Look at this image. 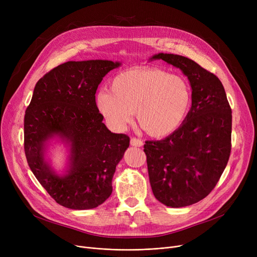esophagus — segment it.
Listing matches in <instances>:
<instances>
[{
	"instance_id": "34e87169",
	"label": "esophagus",
	"mask_w": 257,
	"mask_h": 257,
	"mask_svg": "<svg viewBox=\"0 0 257 257\" xmlns=\"http://www.w3.org/2000/svg\"><path fill=\"white\" fill-rule=\"evenodd\" d=\"M130 145L132 147H142L143 146V141L140 140V139H137V138H132L130 140Z\"/></svg>"
}]
</instances>
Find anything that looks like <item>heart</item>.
<instances>
[{"label": "heart", "mask_w": 257, "mask_h": 257, "mask_svg": "<svg viewBox=\"0 0 257 257\" xmlns=\"http://www.w3.org/2000/svg\"><path fill=\"white\" fill-rule=\"evenodd\" d=\"M96 105L107 125L121 131L134 111L142 129L152 138H165L184 121L192 105L186 80L157 67H133L115 75L110 90L102 89Z\"/></svg>", "instance_id": "heart-1"}]
</instances>
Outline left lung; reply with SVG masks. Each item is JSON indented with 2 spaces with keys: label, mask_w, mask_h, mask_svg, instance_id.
I'll use <instances>...</instances> for the list:
<instances>
[{
  "label": "left lung",
  "mask_w": 257,
  "mask_h": 257,
  "mask_svg": "<svg viewBox=\"0 0 257 257\" xmlns=\"http://www.w3.org/2000/svg\"><path fill=\"white\" fill-rule=\"evenodd\" d=\"M153 59L178 67L192 87V107L181 126L166 139L144 146L155 198L170 207H184L209 195L227 166L231 108L220 79L194 60L167 53Z\"/></svg>",
  "instance_id": "obj_1"
}]
</instances>
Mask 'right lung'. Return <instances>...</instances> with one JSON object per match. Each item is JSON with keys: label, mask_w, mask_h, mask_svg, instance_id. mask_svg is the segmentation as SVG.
<instances>
[{"label": "right lung", "mask_w": 257, "mask_h": 257, "mask_svg": "<svg viewBox=\"0 0 257 257\" xmlns=\"http://www.w3.org/2000/svg\"><path fill=\"white\" fill-rule=\"evenodd\" d=\"M119 65L100 59L64 62L38 80L27 107V161L48 194L66 208H94L112 193L113 174L130 139L107 129L94 94L103 77ZM54 137L70 147L64 175H58L45 159L46 147Z\"/></svg>", "instance_id": "1"}]
</instances>
